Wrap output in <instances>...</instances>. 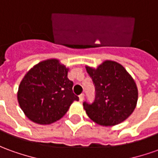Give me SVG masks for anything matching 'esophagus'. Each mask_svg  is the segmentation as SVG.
Returning a JSON list of instances; mask_svg holds the SVG:
<instances>
[{"instance_id":"34e87169","label":"esophagus","mask_w":158,"mask_h":158,"mask_svg":"<svg viewBox=\"0 0 158 158\" xmlns=\"http://www.w3.org/2000/svg\"><path fill=\"white\" fill-rule=\"evenodd\" d=\"M84 98H85V95L83 94H80L79 96V101H80V102H82L83 100H84Z\"/></svg>"}]
</instances>
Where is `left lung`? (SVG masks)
Wrapping results in <instances>:
<instances>
[{
	"mask_svg": "<svg viewBox=\"0 0 158 158\" xmlns=\"http://www.w3.org/2000/svg\"><path fill=\"white\" fill-rule=\"evenodd\" d=\"M96 86L93 103H83L90 120L104 127L120 124L135 110L138 88L133 77L124 67L106 60L97 68L85 67Z\"/></svg>",
	"mask_w": 158,
	"mask_h": 158,
	"instance_id": "1",
	"label": "left lung"
}]
</instances>
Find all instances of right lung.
<instances>
[{"label":"right lung","mask_w":158,"mask_h":158,"mask_svg":"<svg viewBox=\"0 0 158 158\" xmlns=\"http://www.w3.org/2000/svg\"><path fill=\"white\" fill-rule=\"evenodd\" d=\"M69 68L58 59L36 64L25 73L19 85L17 99L25 116L40 125H49L65 115L74 101L73 83Z\"/></svg>","instance_id":"right-lung-1"}]
</instances>
